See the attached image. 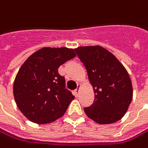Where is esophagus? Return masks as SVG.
<instances>
[{
    "label": "esophagus",
    "instance_id": "obj_1",
    "mask_svg": "<svg viewBox=\"0 0 148 148\" xmlns=\"http://www.w3.org/2000/svg\"><path fill=\"white\" fill-rule=\"evenodd\" d=\"M80 86H81V84H77V88L74 91V93H75V95L76 96H78V94H79V90H80Z\"/></svg>",
    "mask_w": 148,
    "mask_h": 148
}]
</instances>
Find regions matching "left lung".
Returning a JSON list of instances; mask_svg holds the SVG:
<instances>
[{
    "label": "left lung",
    "mask_w": 148,
    "mask_h": 148,
    "mask_svg": "<svg viewBox=\"0 0 148 148\" xmlns=\"http://www.w3.org/2000/svg\"><path fill=\"white\" fill-rule=\"evenodd\" d=\"M75 51L86 69L95 93L92 105L84 108L86 116L99 124L119 121L132 99L128 72L112 53L102 47H79Z\"/></svg>",
    "instance_id": "obj_1"
}]
</instances>
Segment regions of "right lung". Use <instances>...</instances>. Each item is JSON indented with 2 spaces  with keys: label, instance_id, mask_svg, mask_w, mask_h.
I'll return each mask as SVG.
<instances>
[{
  "label": "right lung",
  "instance_id": "right-lung-1",
  "mask_svg": "<svg viewBox=\"0 0 148 148\" xmlns=\"http://www.w3.org/2000/svg\"><path fill=\"white\" fill-rule=\"evenodd\" d=\"M74 49L43 47L19 69L13 85L16 103L31 122L47 124L62 117L75 98L66 89L65 77L58 68L76 56Z\"/></svg>",
  "mask_w": 148,
  "mask_h": 148
}]
</instances>
